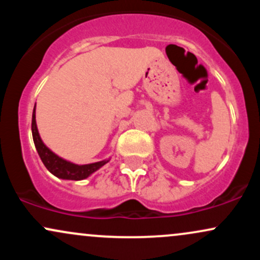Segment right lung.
<instances>
[{
  "label": "right lung",
  "mask_w": 260,
  "mask_h": 260,
  "mask_svg": "<svg viewBox=\"0 0 260 260\" xmlns=\"http://www.w3.org/2000/svg\"><path fill=\"white\" fill-rule=\"evenodd\" d=\"M31 134L32 140H34L35 149H37V153L39 154V157H40L41 161H43L45 168L49 170L52 175H55L56 177L62 178V180H85V178H88L89 176H91L94 172H96L98 170H100L104 165H106L110 161V159H107L99 161V162L88 164V165H77V164H73L71 162V161L62 159L58 155L52 153V151L44 144L40 136H39L37 122H35V106L34 111H32L31 118Z\"/></svg>",
  "instance_id": "obj_1"
}]
</instances>
